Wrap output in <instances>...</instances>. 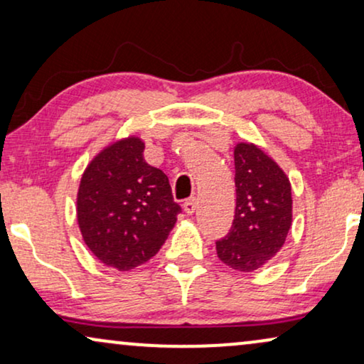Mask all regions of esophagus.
I'll use <instances>...</instances> for the list:
<instances>
[{"instance_id": "obj_1", "label": "esophagus", "mask_w": 364, "mask_h": 364, "mask_svg": "<svg viewBox=\"0 0 364 364\" xmlns=\"http://www.w3.org/2000/svg\"><path fill=\"white\" fill-rule=\"evenodd\" d=\"M183 210H186L188 215H192V213L197 210V198H187V200L183 202Z\"/></svg>"}]
</instances>
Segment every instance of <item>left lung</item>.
<instances>
[{
  "instance_id": "1",
  "label": "left lung",
  "mask_w": 364,
  "mask_h": 364,
  "mask_svg": "<svg viewBox=\"0 0 364 364\" xmlns=\"http://www.w3.org/2000/svg\"><path fill=\"white\" fill-rule=\"evenodd\" d=\"M237 205L232 228L215 242L217 257L233 270L253 272L277 255L291 227V186L285 172L253 144H238Z\"/></svg>"
}]
</instances>
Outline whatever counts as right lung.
<instances>
[{
	"mask_svg": "<svg viewBox=\"0 0 364 364\" xmlns=\"http://www.w3.org/2000/svg\"><path fill=\"white\" fill-rule=\"evenodd\" d=\"M181 212L167 176L146 162L137 137L104 149L79 186L77 222L84 242L102 263L122 272L161 250Z\"/></svg>",
	"mask_w": 364,
	"mask_h": 364,
	"instance_id": "obj_1",
	"label": "right lung"
}]
</instances>
